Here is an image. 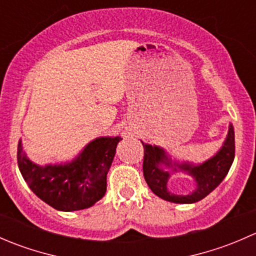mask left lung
<instances>
[{
  "instance_id": "obj_1",
  "label": "left lung",
  "mask_w": 256,
  "mask_h": 256,
  "mask_svg": "<svg viewBox=\"0 0 256 256\" xmlns=\"http://www.w3.org/2000/svg\"><path fill=\"white\" fill-rule=\"evenodd\" d=\"M144 177L152 192L160 198L168 202L174 203H194L207 197L209 193L218 187L219 183L224 180L228 174L232 164H233L234 154H236V140H234L233 126L229 128L228 138H226L224 146L220 151L208 160L203 164L197 167H190L188 164H183L180 168L188 171L197 180V190L190 196H176L167 190V180L170 174L158 167L161 162H164V150L156 146L144 144Z\"/></svg>"
}]
</instances>
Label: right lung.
<instances>
[{
  "instance_id": "1",
  "label": "right lung",
  "mask_w": 256,
  "mask_h": 256,
  "mask_svg": "<svg viewBox=\"0 0 256 256\" xmlns=\"http://www.w3.org/2000/svg\"><path fill=\"white\" fill-rule=\"evenodd\" d=\"M120 140L118 136L96 138L72 164L46 167L30 162L20 142L18 167L30 190L43 202L58 210H80L104 197L106 174Z\"/></svg>"
}]
</instances>
